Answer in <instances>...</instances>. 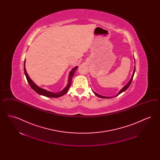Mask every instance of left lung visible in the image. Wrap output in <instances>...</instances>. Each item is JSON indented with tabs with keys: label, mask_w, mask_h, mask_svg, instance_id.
<instances>
[{
	"label": "left lung",
	"mask_w": 160,
	"mask_h": 160,
	"mask_svg": "<svg viewBox=\"0 0 160 160\" xmlns=\"http://www.w3.org/2000/svg\"><path fill=\"white\" fill-rule=\"evenodd\" d=\"M135 70H136V68L134 67V71H133V73H132V77H131V80H129V82L123 88H122V89L119 92V93H118V94L116 95V96H118V95H119L120 93H122L123 92L125 91H126L128 88V87H129V86H130V84L131 83V82H132V78H133V77H134V72H135ZM93 92V93H95V95H97V97H98L99 98H111L110 97H104V96H101V95H100L99 94H98V93H97L96 92H95L94 91Z\"/></svg>",
	"instance_id": "obj_1"
}]
</instances>
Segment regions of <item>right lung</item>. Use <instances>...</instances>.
<instances>
[{"label": "right lung", "instance_id": "add662e5", "mask_svg": "<svg viewBox=\"0 0 160 160\" xmlns=\"http://www.w3.org/2000/svg\"><path fill=\"white\" fill-rule=\"evenodd\" d=\"M77 68H78V67L77 66V67H74V68L72 69V71H71V72L69 73V75L68 84L67 86L61 92H59L58 93H53V92H51L47 91H46V90L44 89H42V88L38 87L37 84H35L33 83V82L30 78V77H29L27 72H26V68H25V61H24V74H25V76H26V79L28 80V82L29 84V85H30V86L32 88V89L33 90H34L37 93H38V94H39V95H42L46 96V97H50V98H58V97H60L63 95L64 94H65L68 91L69 89V88H70V86H71V85L72 84V77L74 76V73H75V72H76V71Z\"/></svg>", "mask_w": 160, "mask_h": 160}]
</instances>
